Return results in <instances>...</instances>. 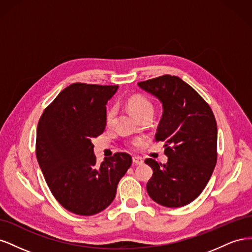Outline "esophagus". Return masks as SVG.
<instances>
[{"instance_id": "34e87169", "label": "esophagus", "mask_w": 252, "mask_h": 252, "mask_svg": "<svg viewBox=\"0 0 252 252\" xmlns=\"http://www.w3.org/2000/svg\"><path fill=\"white\" fill-rule=\"evenodd\" d=\"M132 162H133V164H135V165H142V164L144 163L143 159H142L141 158H138V157H133V158H132Z\"/></svg>"}]
</instances>
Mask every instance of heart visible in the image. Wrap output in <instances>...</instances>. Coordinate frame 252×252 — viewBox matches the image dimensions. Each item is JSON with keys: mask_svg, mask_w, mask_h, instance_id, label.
Wrapping results in <instances>:
<instances>
[{"mask_svg": "<svg viewBox=\"0 0 252 252\" xmlns=\"http://www.w3.org/2000/svg\"><path fill=\"white\" fill-rule=\"evenodd\" d=\"M127 106L128 108L132 111L134 116L138 117L139 119H142L146 116H152V113H154L155 110L154 104H152L146 96L141 94H134L129 97L127 100ZM116 107H113V106L108 107L105 114L106 125L112 126V124L114 123V120H116ZM131 147L136 149L139 147V143L135 141L131 142Z\"/></svg>", "mask_w": 252, "mask_h": 252, "instance_id": "b5f03b06", "label": "heart"}]
</instances>
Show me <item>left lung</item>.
Returning a JSON list of instances; mask_svg holds the SVG:
<instances>
[{
	"label": "left lung",
	"mask_w": 252,
	"mask_h": 252,
	"mask_svg": "<svg viewBox=\"0 0 252 252\" xmlns=\"http://www.w3.org/2000/svg\"><path fill=\"white\" fill-rule=\"evenodd\" d=\"M138 85L163 105L156 141L165 143L164 152L168 157L167 164L145 159L154 170L147 192L165 207H182L201 194L216 167L215 114L191 86L175 75L165 74Z\"/></svg>",
	"instance_id": "8db88e82"
}]
</instances>
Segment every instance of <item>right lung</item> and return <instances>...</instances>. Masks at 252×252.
<instances>
[{
	"instance_id": "obj_1",
	"label": "right lung",
	"mask_w": 252,
	"mask_h": 252,
	"mask_svg": "<svg viewBox=\"0 0 252 252\" xmlns=\"http://www.w3.org/2000/svg\"><path fill=\"white\" fill-rule=\"evenodd\" d=\"M116 86L74 83L44 110L37 124L35 155L57 201L79 216L101 212L116 197L120 180L131 166L126 152L96 164L91 140L106 127V104Z\"/></svg>"
}]
</instances>
